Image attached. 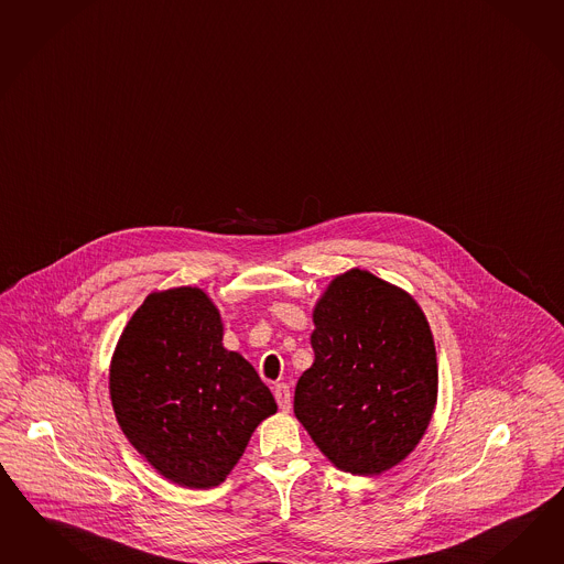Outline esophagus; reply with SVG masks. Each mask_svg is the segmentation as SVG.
Listing matches in <instances>:
<instances>
[{"label": "esophagus", "mask_w": 564, "mask_h": 564, "mask_svg": "<svg viewBox=\"0 0 564 564\" xmlns=\"http://www.w3.org/2000/svg\"><path fill=\"white\" fill-rule=\"evenodd\" d=\"M274 398H276V404L281 411H290L291 409V392L288 383H276L273 388Z\"/></svg>", "instance_id": "1"}]
</instances>
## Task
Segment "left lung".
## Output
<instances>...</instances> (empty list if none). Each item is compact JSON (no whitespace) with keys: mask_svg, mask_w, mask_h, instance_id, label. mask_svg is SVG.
I'll list each match as a JSON object with an SVG mask.
<instances>
[{"mask_svg":"<svg viewBox=\"0 0 564 564\" xmlns=\"http://www.w3.org/2000/svg\"><path fill=\"white\" fill-rule=\"evenodd\" d=\"M314 364L293 412L338 470L378 476L425 435L437 404V352L411 293L364 269L336 274L314 305Z\"/></svg>","mask_w":564,"mask_h":564,"instance_id":"8db88e82","label":"left lung"}]
</instances>
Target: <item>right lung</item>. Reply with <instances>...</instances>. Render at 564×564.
Here are the masks:
<instances>
[{"label": "right lung", "mask_w": 564, "mask_h": 564, "mask_svg": "<svg viewBox=\"0 0 564 564\" xmlns=\"http://www.w3.org/2000/svg\"><path fill=\"white\" fill-rule=\"evenodd\" d=\"M198 288L153 291L122 328L108 390L124 437L166 480L221 485L254 429L276 412L271 390Z\"/></svg>", "instance_id": "add662e5"}]
</instances>
